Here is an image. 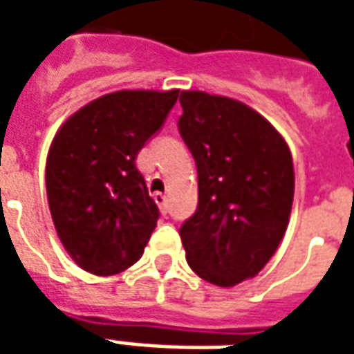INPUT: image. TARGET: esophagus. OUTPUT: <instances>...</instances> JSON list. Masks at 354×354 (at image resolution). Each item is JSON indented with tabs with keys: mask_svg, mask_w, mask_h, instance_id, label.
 Returning a JSON list of instances; mask_svg holds the SVG:
<instances>
[{
	"mask_svg": "<svg viewBox=\"0 0 354 354\" xmlns=\"http://www.w3.org/2000/svg\"><path fill=\"white\" fill-rule=\"evenodd\" d=\"M153 199L162 214H167V212H169V199H167V195H162V193H155Z\"/></svg>",
	"mask_w": 354,
	"mask_h": 354,
	"instance_id": "1",
	"label": "esophagus"
}]
</instances>
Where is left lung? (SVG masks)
Wrapping results in <instances>:
<instances>
[{
  "mask_svg": "<svg viewBox=\"0 0 354 354\" xmlns=\"http://www.w3.org/2000/svg\"><path fill=\"white\" fill-rule=\"evenodd\" d=\"M178 131L199 180V205L180 227L187 263L216 286L263 269L288 225L294 165L286 142L243 102L182 91Z\"/></svg>",
  "mask_w": 354,
  "mask_h": 354,
  "instance_id": "1",
  "label": "left lung"
}]
</instances>
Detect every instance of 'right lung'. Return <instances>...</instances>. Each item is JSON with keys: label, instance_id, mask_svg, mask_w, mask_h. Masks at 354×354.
Here are the masks:
<instances>
[{"label": "right lung", "instance_id": "add662e5", "mask_svg": "<svg viewBox=\"0 0 354 354\" xmlns=\"http://www.w3.org/2000/svg\"><path fill=\"white\" fill-rule=\"evenodd\" d=\"M180 91L104 94L66 121L45 169L50 216L73 261L100 277L142 258L159 220L136 157Z\"/></svg>", "mask_w": 354, "mask_h": 354}]
</instances>
